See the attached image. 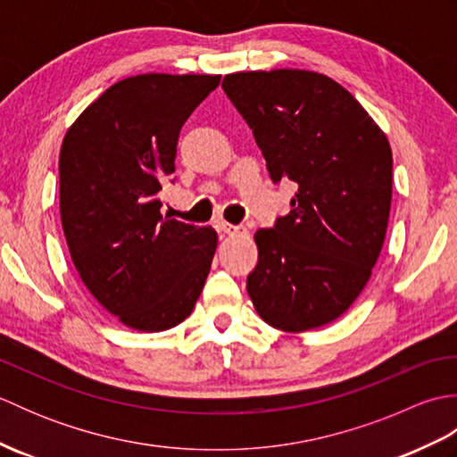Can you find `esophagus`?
<instances>
[{
    "label": "esophagus",
    "instance_id": "esophagus-1",
    "mask_svg": "<svg viewBox=\"0 0 457 457\" xmlns=\"http://www.w3.org/2000/svg\"><path fill=\"white\" fill-rule=\"evenodd\" d=\"M216 228H218L220 231H223V234H228V236L244 234V231H245V228H239V226H231V223H228V221H223V220H218V221H216Z\"/></svg>",
    "mask_w": 457,
    "mask_h": 457
}]
</instances>
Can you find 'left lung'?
<instances>
[{
  "mask_svg": "<svg viewBox=\"0 0 457 457\" xmlns=\"http://www.w3.org/2000/svg\"><path fill=\"white\" fill-rule=\"evenodd\" d=\"M229 102L253 131L273 184L293 182L290 212L255 231L247 293L285 332L334 322L361 293L381 253L393 196L385 133L324 74H228Z\"/></svg>",
  "mask_w": 457,
  "mask_h": 457,
  "instance_id": "1",
  "label": "left lung"
}]
</instances>
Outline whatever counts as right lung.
<instances>
[{
	"mask_svg": "<svg viewBox=\"0 0 457 457\" xmlns=\"http://www.w3.org/2000/svg\"><path fill=\"white\" fill-rule=\"evenodd\" d=\"M220 76L141 74L110 86L62 141L61 220L76 270L125 326L162 332L190 316L218 234L162 216L182 125ZM174 180V179H170Z\"/></svg>",
	"mask_w": 457,
	"mask_h": 457,
	"instance_id": "add662e5",
	"label": "right lung"
}]
</instances>
